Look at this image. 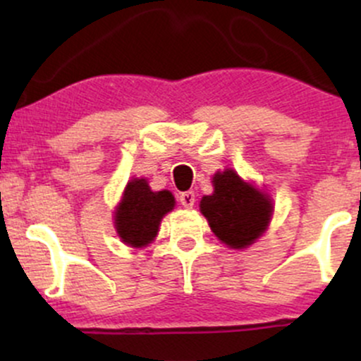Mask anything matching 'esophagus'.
Returning <instances> with one entry per match:
<instances>
[{
    "label": "esophagus",
    "instance_id": "1",
    "mask_svg": "<svg viewBox=\"0 0 361 361\" xmlns=\"http://www.w3.org/2000/svg\"><path fill=\"white\" fill-rule=\"evenodd\" d=\"M181 205L186 207V209H192L195 205V193L193 192H183L180 195Z\"/></svg>",
    "mask_w": 361,
    "mask_h": 361
}]
</instances>
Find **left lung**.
Listing matches in <instances>:
<instances>
[{
    "label": "left lung",
    "instance_id": "8db88e82",
    "mask_svg": "<svg viewBox=\"0 0 361 361\" xmlns=\"http://www.w3.org/2000/svg\"><path fill=\"white\" fill-rule=\"evenodd\" d=\"M212 185L214 193L200 200V212L212 233L233 250L251 246L271 221L270 197L241 180L234 169L215 173Z\"/></svg>",
    "mask_w": 361,
    "mask_h": 361
}]
</instances>
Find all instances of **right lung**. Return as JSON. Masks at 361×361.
I'll return each mask as SVG.
<instances>
[{"label":"right lung","mask_w":361,"mask_h":361,"mask_svg":"<svg viewBox=\"0 0 361 361\" xmlns=\"http://www.w3.org/2000/svg\"><path fill=\"white\" fill-rule=\"evenodd\" d=\"M175 207V197L168 190L152 192L146 178H134L123 190L115 210L118 238L132 247H146L154 241L161 219Z\"/></svg>","instance_id":"add662e5"}]
</instances>
